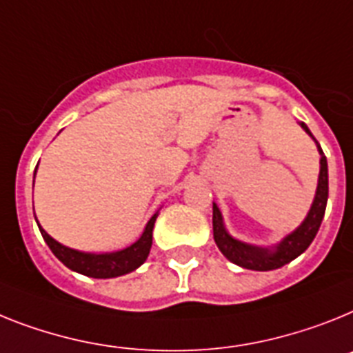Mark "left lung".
Listing matches in <instances>:
<instances>
[{
    "mask_svg": "<svg viewBox=\"0 0 353 353\" xmlns=\"http://www.w3.org/2000/svg\"><path fill=\"white\" fill-rule=\"evenodd\" d=\"M301 127L305 129V132H309L312 136V132L309 131V127L305 125L303 121H301ZM318 149L319 154H321V161H319L321 163V168H319L318 190H316L312 208H310L307 219L301 222V226L296 232H292L291 235H287L274 250H263V248H256V245L244 244L241 241H235L232 235H228L226 228L222 224V215L219 212L217 204H213V239H215V244L219 245V250L222 251V254L230 262L236 263V265H241L244 269H253V271H272V269H278L289 263L296 256H300L309 248L316 233H318L319 226H321L328 199L327 158H325L319 143Z\"/></svg>",
    "mask_w": 353,
    "mask_h": 353,
    "instance_id": "obj_1",
    "label": "left lung"
}]
</instances>
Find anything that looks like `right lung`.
Instances as JSON below:
<instances>
[{"label":"right lung","instance_id":"add662e5","mask_svg":"<svg viewBox=\"0 0 353 353\" xmlns=\"http://www.w3.org/2000/svg\"><path fill=\"white\" fill-rule=\"evenodd\" d=\"M158 213L150 217V221L145 226L143 235L138 239L132 245L125 248V250L117 251V253H102V254H91V253H82V251L70 250L66 245L59 244L57 241H53L48 233L44 232L43 228L39 226L41 235H43L44 242L48 244L52 253L61 260L66 268L71 271L81 272L85 276L91 278H114L127 274V272L134 271L147 260L152 245V230L154 222H156Z\"/></svg>","mask_w":353,"mask_h":353}]
</instances>
